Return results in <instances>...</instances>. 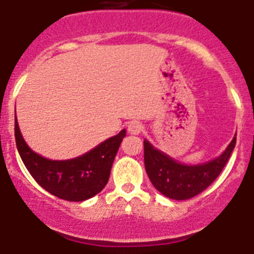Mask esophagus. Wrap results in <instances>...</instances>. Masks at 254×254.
Segmentation results:
<instances>
[{
  "instance_id": "obj_1",
  "label": "esophagus",
  "mask_w": 254,
  "mask_h": 254,
  "mask_svg": "<svg viewBox=\"0 0 254 254\" xmlns=\"http://www.w3.org/2000/svg\"><path fill=\"white\" fill-rule=\"evenodd\" d=\"M144 125L139 122H130L127 125V131L132 135H138L143 131Z\"/></svg>"
}]
</instances>
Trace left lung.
<instances>
[{"label": "left lung", "mask_w": 254, "mask_h": 254, "mask_svg": "<svg viewBox=\"0 0 254 254\" xmlns=\"http://www.w3.org/2000/svg\"><path fill=\"white\" fill-rule=\"evenodd\" d=\"M236 135L222 155L204 164L186 165L144 140V164L151 184L168 198L186 200L207 189L217 179L236 146Z\"/></svg>", "instance_id": "1"}]
</instances>
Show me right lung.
I'll list each match as a JSON object with an SVG mask.
<instances>
[{"label":"right lung","instance_id":"1","mask_svg":"<svg viewBox=\"0 0 254 254\" xmlns=\"http://www.w3.org/2000/svg\"><path fill=\"white\" fill-rule=\"evenodd\" d=\"M125 135L127 131L123 129L118 135L73 159L50 160L28 148L15 118L16 145L25 167L45 190L68 202H82L103 190Z\"/></svg>","mask_w":254,"mask_h":254}]
</instances>
